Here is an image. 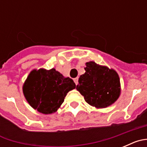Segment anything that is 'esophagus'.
Segmentation results:
<instances>
[{
	"label": "esophagus",
	"mask_w": 147,
	"mask_h": 147,
	"mask_svg": "<svg viewBox=\"0 0 147 147\" xmlns=\"http://www.w3.org/2000/svg\"><path fill=\"white\" fill-rule=\"evenodd\" d=\"M74 81L75 84H76V85H77V84H78V77H76V78H75V79H74Z\"/></svg>",
	"instance_id": "obj_1"
}]
</instances>
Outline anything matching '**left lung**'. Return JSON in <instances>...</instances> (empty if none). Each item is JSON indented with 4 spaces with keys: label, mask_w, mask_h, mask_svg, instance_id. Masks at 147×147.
Segmentation results:
<instances>
[{
    "label": "left lung",
    "mask_w": 147,
    "mask_h": 147,
    "mask_svg": "<svg viewBox=\"0 0 147 147\" xmlns=\"http://www.w3.org/2000/svg\"><path fill=\"white\" fill-rule=\"evenodd\" d=\"M85 65V73L80 76L76 90L87 103L96 108H105L113 105L121 94L120 79L117 72L93 61Z\"/></svg>",
    "instance_id": "1"
}]
</instances>
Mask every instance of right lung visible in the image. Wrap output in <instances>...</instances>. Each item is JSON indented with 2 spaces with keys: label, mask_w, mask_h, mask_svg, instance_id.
Instances as JSON below:
<instances>
[{
  "label": "right lung",
  "mask_w": 147,
  "mask_h": 147,
  "mask_svg": "<svg viewBox=\"0 0 147 147\" xmlns=\"http://www.w3.org/2000/svg\"><path fill=\"white\" fill-rule=\"evenodd\" d=\"M76 88L71 78L55 68L32 70L23 85V93L30 106L43 114L57 112L70 90Z\"/></svg>",
  "instance_id": "right-lung-1"
}]
</instances>
